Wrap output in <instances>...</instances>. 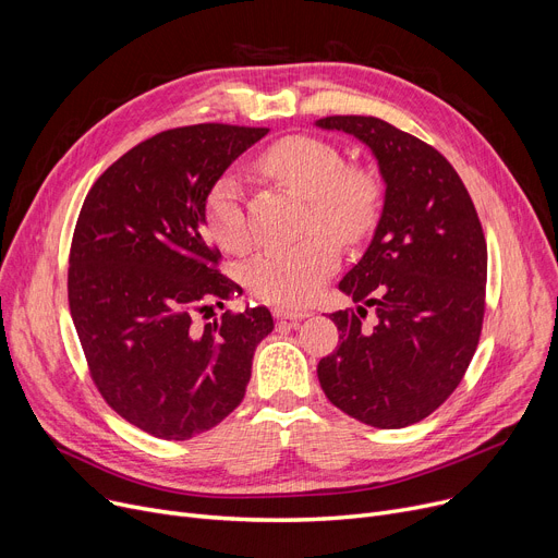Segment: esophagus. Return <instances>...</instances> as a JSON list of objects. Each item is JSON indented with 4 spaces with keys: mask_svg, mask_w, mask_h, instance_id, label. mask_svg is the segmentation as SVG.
<instances>
[{
    "mask_svg": "<svg viewBox=\"0 0 558 558\" xmlns=\"http://www.w3.org/2000/svg\"><path fill=\"white\" fill-rule=\"evenodd\" d=\"M274 316H276V318H287V320H301V318H307L310 312H305V310H284V307H276V310H274Z\"/></svg>",
    "mask_w": 558,
    "mask_h": 558,
    "instance_id": "obj_1",
    "label": "esophagus"
}]
</instances>
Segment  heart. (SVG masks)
<instances>
[{
	"mask_svg": "<svg viewBox=\"0 0 558 558\" xmlns=\"http://www.w3.org/2000/svg\"><path fill=\"white\" fill-rule=\"evenodd\" d=\"M257 165L284 187L310 198L307 228L328 229L341 244L362 242L383 213L385 192L377 173L364 165H345L343 154L328 140L289 135L269 146ZM205 223L221 248H248L242 185L232 173H223L205 196ZM327 233L316 230L296 244L262 251L244 267L246 287L278 307H305L339 264V244Z\"/></svg>",
	"mask_w": 558,
	"mask_h": 558,
	"instance_id": "1",
	"label": "heart"
}]
</instances>
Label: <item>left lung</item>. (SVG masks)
<instances>
[{
  "mask_svg": "<svg viewBox=\"0 0 558 558\" xmlns=\"http://www.w3.org/2000/svg\"><path fill=\"white\" fill-rule=\"evenodd\" d=\"M316 126L368 144L387 183L373 242L339 282L360 307L330 314L339 345L318 362V383L371 427L414 425L452 396L480 343L486 240L475 203L446 156L385 120L332 114Z\"/></svg>",
  "mask_w": 558,
  "mask_h": 558,
  "instance_id": "1",
  "label": "left lung"
}]
</instances>
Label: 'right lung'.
Returning a JSON list of instances; mask_svg holds the SVG:
<instances>
[{
	"instance_id": "right-lung-1",
	"label": "right lung",
	"mask_w": 558,
	"mask_h": 558,
	"mask_svg": "<svg viewBox=\"0 0 558 558\" xmlns=\"http://www.w3.org/2000/svg\"><path fill=\"white\" fill-rule=\"evenodd\" d=\"M269 129L194 124L114 160L76 219L68 299L93 383L124 421L165 441L219 425L246 393L267 307L196 316L240 291L205 238V196ZM205 318V316H203Z\"/></svg>"
}]
</instances>
